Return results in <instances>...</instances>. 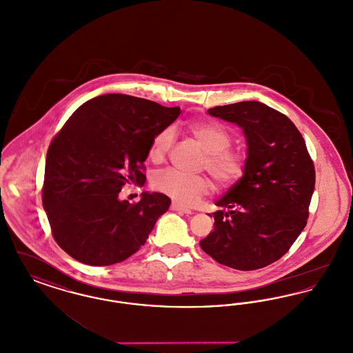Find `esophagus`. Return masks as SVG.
Instances as JSON below:
<instances>
[{"label":"esophagus","mask_w":353,"mask_h":353,"mask_svg":"<svg viewBox=\"0 0 353 353\" xmlns=\"http://www.w3.org/2000/svg\"><path fill=\"white\" fill-rule=\"evenodd\" d=\"M170 209H172L173 212H180V213H184V214H192V210H190V209H188V208H185V206H181V205L176 203V202H173V203L170 205Z\"/></svg>","instance_id":"obj_1"}]
</instances>
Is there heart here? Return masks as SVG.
<instances>
[{"label": "heart", "mask_w": 353, "mask_h": 353, "mask_svg": "<svg viewBox=\"0 0 353 353\" xmlns=\"http://www.w3.org/2000/svg\"><path fill=\"white\" fill-rule=\"evenodd\" d=\"M188 131L206 152L202 168L212 174L219 188H230L243 177L248 159L245 153L230 148L232 136L221 124L209 120L193 121L188 125ZM173 140L174 134L170 128L156 134L148 150L150 160L161 163L170 151ZM152 185L181 205H192L212 190V183L205 176L186 174L176 169L157 172Z\"/></svg>", "instance_id": "obj_1"}]
</instances>
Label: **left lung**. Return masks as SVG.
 Wrapping results in <instances>:
<instances>
[{
	"label": "left lung",
	"instance_id": "left-lung-1",
	"mask_svg": "<svg viewBox=\"0 0 353 353\" xmlns=\"http://www.w3.org/2000/svg\"><path fill=\"white\" fill-rule=\"evenodd\" d=\"M208 114L243 130L248 165L216 203L214 229L200 246L232 269L266 268L290 250L307 223L314 161L295 124L261 101L217 105Z\"/></svg>",
	"mask_w": 353,
	"mask_h": 353
}]
</instances>
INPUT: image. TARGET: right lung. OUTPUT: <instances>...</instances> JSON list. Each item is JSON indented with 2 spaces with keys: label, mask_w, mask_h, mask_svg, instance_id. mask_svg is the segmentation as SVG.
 Segmentation results:
<instances>
[{
  "label": "right lung",
  "mask_w": 353,
  "mask_h": 353,
  "mask_svg": "<svg viewBox=\"0 0 353 353\" xmlns=\"http://www.w3.org/2000/svg\"><path fill=\"white\" fill-rule=\"evenodd\" d=\"M180 107L107 94L83 103L54 136L46 156L42 203L62 250L90 266H108L137 252L168 210L163 193L120 200L125 184H144L152 139Z\"/></svg>",
  "instance_id": "obj_1"
}]
</instances>
